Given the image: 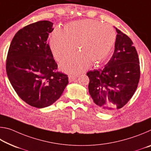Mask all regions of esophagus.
Listing matches in <instances>:
<instances>
[{"label":"esophagus","instance_id":"34e87169","mask_svg":"<svg viewBox=\"0 0 151 151\" xmlns=\"http://www.w3.org/2000/svg\"><path fill=\"white\" fill-rule=\"evenodd\" d=\"M78 76H68V81H69V82H73L75 80V79L77 78Z\"/></svg>","mask_w":151,"mask_h":151}]
</instances>
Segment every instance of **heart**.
Returning a JSON list of instances; mask_svg holds the SVG:
<instances>
[{"instance_id":"obj_1","label":"heart","mask_w":151,"mask_h":151,"mask_svg":"<svg viewBox=\"0 0 151 151\" xmlns=\"http://www.w3.org/2000/svg\"><path fill=\"white\" fill-rule=\"evenodd\" d=\"M116 40V33L108 24L86 19L70 22L65 29L56 27L51 33L49 45L53 57L62 60L75 50L79 53L60 63L63 72L77 74L92 63H98L111 52Z\"/></svg>"}]
</instances>
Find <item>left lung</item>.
Returning a JSON list of instances; mask_svg holds the SVG:
<instances>
[{"label": "left lung", "instance_id": "left-lung-1", "mask_svg": "<svg viewBox=\"0 0 151 151\" xmlns=\"http://www.w3.org/2000/svg\"><path fill=\"white\" fill-rule=\"evenodd\" d=\"M117 32L114 50L104 67L89 71L88 92L98 108L108 112L122 108L133 96L140 78L139 60L133 42Z\"/></svg>", "mask_w": 151, "mask_h": 151}]
</instances>
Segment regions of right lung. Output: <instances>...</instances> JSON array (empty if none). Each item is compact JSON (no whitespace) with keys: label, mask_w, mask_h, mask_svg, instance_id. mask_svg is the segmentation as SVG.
<instances>
[{"label":"right lung","mask_w":151,"mask_h":151,"mask_svg":"<svg viewBox=\"0 0 151 151\" xmlns=\"http://www.w3.org/2000/svg\"><path fill=\"white\" fill-rule=\"evenodd\" d=\"M53 23L40 20L19 30L12 40L6 69L12 87L22 101L42 109L60 98L68 76L57 72V64L47 40Z\"/></svg>","instance_id":"obj_1"}]
</instances>
